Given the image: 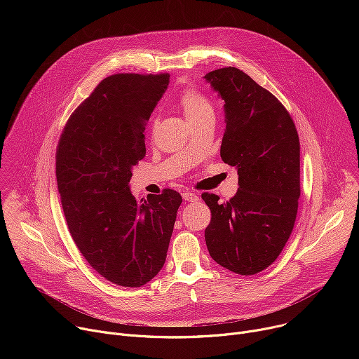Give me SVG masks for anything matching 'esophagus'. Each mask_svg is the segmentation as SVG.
Instances as JSON below:
<instances>
[{
	"label": "esophagus",
	"instance_id": "obj_1",
	"mask_svg": "<svg viewBox=\"0 0 359 359\" xmlns=\"http://www.w3.org/2000/svg\"><path fill=\"white\" fill-rule=\"evenodd\" d=\"M182 197H183L184 201H197L198 200V196L196 193H191V191H183Z\"/></svg>",
	"mask_w": 359,
	"mask_h": 359
}]
</instances>
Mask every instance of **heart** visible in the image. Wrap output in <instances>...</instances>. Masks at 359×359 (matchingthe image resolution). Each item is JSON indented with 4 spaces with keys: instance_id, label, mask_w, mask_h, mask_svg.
<instances>
[{
    "instance_id": "b5f03b06",
    "label": "heart",
    "mask_w": 359,
    "mask_h": 359,
    "mask_svg": "<svg viewBox=\"0 0 359 359\" xmlns=\"http://www.w3.org/2000/svg\"><path fill=\"white\" fill-rule=\"evenodd\" d=\"M180 105L189 123L215 114L210 100L196 89H186L180 96Z\"/></svg>"
}]
</instances>
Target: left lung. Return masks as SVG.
<instances>
[{
    "label": "left lung",
    "mask_w": 359,
    "mask_h": 359,
    "mask_svg": "<svg viewBox=\"0 0 359 359\" xmlns=\"http://www.w3.org/2000/svg\"><path fill=\"white\" fill-rule=\"evenodd\" d=\"M204 78L224 100L220 156L238 175L229 201L201 194L212 212L204 238L217 264L252 276L277 260L292 231L301 193L299 139L281 102L243 71L220 68Z\"/></svg>",
    "instance_id": "8db88e82"
}]
</instances>
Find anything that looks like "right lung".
Listing matches in <instances>:
<instances>
[{
    "mask_svg": "<svg viewBox=\"0 0 359 359\" xmlns=\"http://www.w3.org/2000/svg\"><path fill=\"white\" fill-rule=\"evenodd\" d=\"M169 74H116L69 116L57 147V182L69 233L108 281L140 287L163 267L182 196L172 189L137 201L129 182L146 155L144 126Z\"/></svg>",
    "mask_w": 359,
    "mask_h": 359,
    "instance_id": "right-lung-1",
    "label": "right lung"
}]
</instances>
